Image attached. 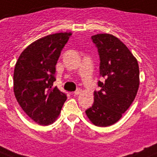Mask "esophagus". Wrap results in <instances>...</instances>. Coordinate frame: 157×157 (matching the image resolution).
Returning <instances> with one entry per match:
<instances>
[{
  "label": "esophagus",
  "mask_w": 157,
  "mask_h": 157,
  "mask_svg": "<svg viewBox=\"0 0 157 157\" xmlns=\"http://www.w3.org/2000/svg\"><path fill=\"white\" fill-rule=\"evenodd\" d=\"M81 92H82V90H81V89H78V90H76V91L74 92L73 94H74V95H79V94H81Z\"/></svg>",
  "instance_id": "obj_1"
}]
</instances>
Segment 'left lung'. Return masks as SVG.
I'll return each instance as SVG.
<instances>
[{
    "label": "left lung",
    "mask_w": 157,
    "mask_h": 157,
    "mask_svg": "<svg viewBox=\"0 0 157 157\" xmlns=\"http://www.w3.org/2000/svg\"><path fill=\"white\" fill-rule=\"evenodd\" d=\"M100 55L99 81L101 88L94 92V104L86 110L92 124L98 127L113 125L122 118L137 95L139 87L137 60L115 36L99 33L91 37Z\"/></svg>",
    "instance_id": "obj_1"
}]
</instances>
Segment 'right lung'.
<instances>
[{
	"mask_svg": "<svg viewBox=\"0 0 157 157\" xmlns=\"http://www.w3.org/2000/svg\"><path fill=\"white\" fill-rule=\"evenodd\" d=\"M71 33L50 34L29 44L14 70V93L22 109L40 125L52 124L59 115L66 94L53 87L56 64Z\"/></svg>",
	"mask_w": 157,
	"mask_h": 157,
	"instance_id": "right-lung-1",
	"label": "right lung"
}]
</instances>
